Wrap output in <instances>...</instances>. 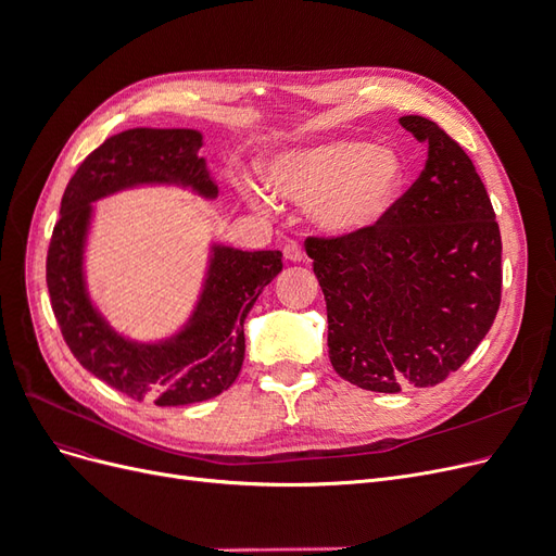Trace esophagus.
Instances as JSON below:
<instances>
[{"label":"esophagus","mask_w":556,"mask_h":556,"mask_svg":"<svg viewBox=\"0 0 556 556\" xmlns=\"http://www.w3.org/2000/svg\"><path fill=\"white\" fill-rule=\"evenodd\" d=\"M282 252H285V260H290V262H301V260H304V250H301V245L294 243V241L285 245Z\"/></svg>","instance_id":"esophagus-1"}]
</instances>
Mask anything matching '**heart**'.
<instances>
[{"label":"heart","mask_w":556,"mask_h":556,"mask_svg":"<svg viewBox=\"0 0 556 556\" xmlns=\"http://www.w3.org/2000/svg\"><path fill=\"white\" fill-rule=\"evenodd\" d=\"M268 185L299 204H308L315 225L331 237H355L390 213L403 182V164L390 148L333 139L288 150L268 160ZM245 194L266 197L245 185Z\"/></svg>","instance_id":"obj_1"}]
</instances>
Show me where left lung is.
I'll use <instances>...</instances> for the list:
<instances>
[{
    "mask_svg": "<svg viewBox=\"0 0 556 556\" xmlns=\"http://www.w3.org/2000/svg\"><path fill=\"white\" fill-rule=\"evenodd\" d=\"M422 174L355 237H308L333 371L368 392L433 387L473 355L501 304V231L464 148L422 115Z\"/></svg>",
    "mask_w": 556,
    "mask_h": 556,
    "instance_id": "8db88e82",
    "label": "left lung"
}]
</instances>
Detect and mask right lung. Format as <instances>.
<instances>
[{"mask_svg":"<svg viewBox=\"0 0 556 556\" xmlns=\"http://www.w3.org/2000/svg\"><path fill=\"white\" fill-rule=\"evenodd\" d=\"M194 129L137 127L115 134L80 162L66 185L48 245L46 282L58 327L72 355L92 376L134 401L188 406L229 390L243 357V323L262 290L282 271L280 250L213 248L199 306L174 341L139 345L99 317L83 282V241L92 201L139 182H180L215 197Z\"/></svg>","mask_w":556,"mask_h":556,"instance_id":"obj_1","label":"right lung"}]
</instances>
